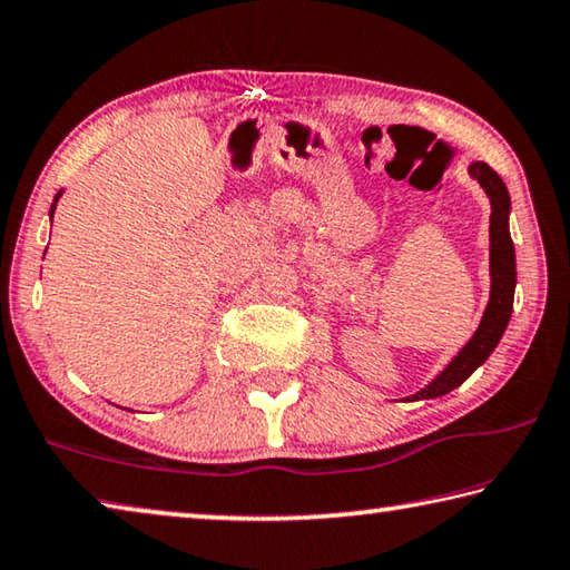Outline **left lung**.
Returning a JSON list of instances; mask_svg holds the SVG:
<instances>
[{
  "mask_svg": "<svg viewBox=\"0 0 570 570\" xmlns=\"http://www.w3.org/2000/svg\"><path fill=\"white\" fill-rule=\"evenodd\" d=\"M468 173L480 183V188L490 198V298L475 334L470 342L452 356V362L442 370L435 380L424 384L420 392L412 394L414 400H435L442 394L460 387L478 366L488 360L498 342L503 340L508 330L510 314H513L515 296V248L510 238L508 218H510V193L503 178L488 166V163H470Z\"/></svg>",
  "mask_w": 570,
  "mask_h": 570,
  "instance_id": "left-lung-1",
  "label": "left lung"
}]
</instances>
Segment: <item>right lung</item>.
I'll use <instances>...</instances> for the list:
<instances>
[{"instance_id":"add662e5","label":"right lung","mask_w":570,"mask_h":570,"mask_svg":"<svg viewBox=\"0 0 570 570\" xmlns=\"http://www.w3.org/2000/svg\"><path fill=\"white\" fill-rule=\"evenodd\" d=\"M60 196H62V190H60V193H57V196H55V200H52V208H50V218L55 216V208H57V200H60Z\"/></svg>"}]
</instances>
